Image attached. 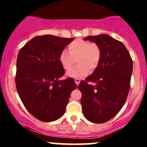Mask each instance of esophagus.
<instances>
[{"label": "esophagus", "mask_w": 147, "mask_h": 147, "mask_svg": "<svg viewBox=\"0 0 147 147\" xmlns=\"http://www.w3.org/2000/svg\"><path fill=\"white\" fill-rule=\"evenodd\" d=\"M75 84H76L77 85H78L80 82V79H75Z\"/></svg>", "instance_id": "obj_1"}]
</instances>
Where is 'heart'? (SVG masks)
Wrapping results in <instances>:
<instances>
[{"mask_svg": "<svg viewBox=\"0 0 147 147\" xmlns=\"http://www.w3.org/2000/svg\"><path fill=\"white\" fill-rule=\"evenodd\" d=\"M68 50L69 52L62 51L59 55V61L63 68L69 70L76 60H78V65L67 73L69 78H82L86 76L89 69L91 70L95 69L101 60V48L96 43L76 40L69 44Z\"/></svg>", "mask_w": 147, "mask_h": 147, "instance_id": "b5f03b06", "label": "heart"}]
</instances>
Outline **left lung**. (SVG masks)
<instances>
[{"label": "left lung", "instance_id": "obj_1", "mask_svg": "<svg viewBox=\"0 0 147 147\" xmlns=\"http://www.w3.org/2000/svg\"><path fill=\"white\" fill-rule=\"evenodd\" d=\"M100 46L101 57L94 72L80 82L83 115L94 123H103L118 114L130 88L132 60L124 44L107 34L84 38Z\"/></svg>", "mask_w": 147, "mask_h": 147}]
</instances>
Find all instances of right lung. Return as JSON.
<instances>
[{
  "mask_svg": "<svg viewBox=\"0 0 147 147\" xmlns=\"http://www.w3.org/2000/svg\"><path fill=\"white\" fill-rule=\"evenodd\" d=\"M73 40L49 34L35 36L18 53L17 91L24 107L41 121L61 118L71 92L77 88L73 78L59 80L65 74L60 53Z\"/></svg>",
  "mask_w": 147,
  "mask_h": 147,
  "instance_id": "add662e5",
  "label": "right lung"
}]
</instances>
